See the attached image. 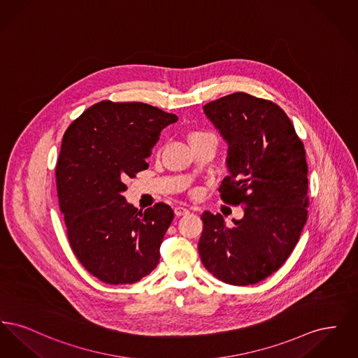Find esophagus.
Segmentation results:
<instances>
[{
	"label": "esophagus",
	"instance_id": "1",
	"mask_svg": "<svg viewBox=\"0 0 358 358\" xmlns=\"http://www.w3.org/2000/svg\"><path fill=\"white\" fill-rule=\"evenodd\" d=\"M187 212H189V209L185 208V206H176L174 208L176 216H184V215H187Z\"/></svg>",
	"mask_w": 358,
	"mask_h": 358
}]
</instances>
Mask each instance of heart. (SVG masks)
Instances as JSON below:
<instances>
[{
    "label": "heart",
    "mask_w": 358,
    "mask_h": 358,
    "mask_svg": "<svg viewBox=\"0 0 358 358\" xmlns=\"http://www.w3.org/2000/svg\"><path fill=\"white\" fill-rule=\"evenodd\" d=\"M187 139H189L190 145H196V143L204 142V141H210V142H215L217 145L216 136L212 134L210 131H206V130H192L187 134Z\"/></svg>",
    "instance_id": "1"
}]
</instances>
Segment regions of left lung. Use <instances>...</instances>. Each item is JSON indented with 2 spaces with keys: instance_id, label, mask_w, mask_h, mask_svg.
<instances>
[{
  "instance_id": "8db88e82",
  "label": "left lung",
  "mask_w": 358,
  "mask_h": 358,
  "mask_svg": "<svg viewBox=\"0 0 358 358\" xmlns=\"http://www.w3.org/2000/svg\"><path fill=\"white\" fill-rule=\"evenodd\" d=\"M203 108L229 145L220 197L244 205V216L227 225L220 213L204 212L199 254L224 283L255 285L282 267L306 224V152L287 114L271 101L235 92Z\"/></svg>"
}]
</instances>
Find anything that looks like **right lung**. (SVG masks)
I'll return each instance as SVG.
<instances>
[{
  "mask_svg": "<svg viewBox=\"0 0 358 358\" xmlns=\"http://www.w3.org/2000/svg\"><path fill=\"white\" fill-rule=\"evenodd\" d=\"M177 120L146 103L102 101L64 133L56 164L60 210L73 254L104 283H136L159 263L173 209L157 203L138 210L122 192L127 177L149 168L159 133Z\"/></svg>",
  "mask_w": 358,
  "mask_h": 358,
  "instance_id": "right-lung-1",
  "label": "right lung"
}]
</instances>
